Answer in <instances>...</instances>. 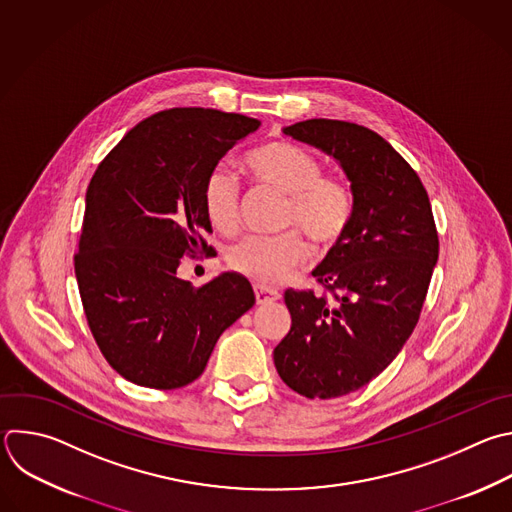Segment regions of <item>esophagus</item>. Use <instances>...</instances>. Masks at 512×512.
Returning a JSON list of instances; mask_svg holds the SVG:
<instances>
[{
	"label": "esophagus",
	"mask_w": 512,
	"mask_h": 512,
	"mask_svg": "<svg viewBox=\"0 0 512 512\" xmlns=\"http://www.w3.org/2000/svg\"><path fill=\"white\" fill-rule=\"evenodd\" d=\"M281 295L277 291H271V289H265V287H255V301L259 305H265V303H271V301H277Z\"/></svg>",
	"instance_id": "esophagus-1"
}]
</instances>
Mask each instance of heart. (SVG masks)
Here are the masks:
<instances>
[{"mask_svg": "<svg viewBox=\"0 0 512 512\" xmlns=\"http://www.w3.org/2000/svg\"><path fill=\"white\" fill-rule=\"evenodd\" d=\"M247 173L261 185L273 187L289 205L283 227H295L307 239L327 249L348 233L354 219V195L346 181L325 177L321 162L291 142H267L243 158ZM203 207L209 223L219 231H233L239 217V181L227 168L217 166L205 181ZM307 247L297 231L277 237H247L231 245L227 261L231 269L253 279L257 285L273 287L305 261Z\"/></svg>", "mask_w": 512, "mask_h": 512, "instance_id": "obj_1", "label": "heart"}]
</instances>
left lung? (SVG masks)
Segmentation results:
<instances>
[{
    "label": "left lung",
    "instance_id": "1",
    "mask_svg": "<svg viewBox=\"0 0 512 512\" xmlns=\"http://www.w3.org/2000/svg\"><path fill=\"white\" fill-rule=\"evenodd\" d=\"M283 132L333 156L354 195L348 233L313 269L335 301L287 289L291 329L273 350L293 392L327 400L366 386L404 348L438 261V233L414 168L374 130L313 118Z\"/></svg>",
    "mask_w": 512,
    "mask_h": 512
}]
</instances>
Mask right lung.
Returning <instances> with one entry per match:
<instances>
[{
  "label": "right lung",
  "instance_id": "right-lung-1",
  "mask_svg": "<svg viewBox=\"0 0 512 512\" xmlns=\"http://www.w3.org/2000/svg\"><path fill=\"white\" fill-rule=\"evenodd\" d=\"M259 126L213 108L162 110L128 130L96 168L74 269L100 352L136 386L195 382L221 333L255 303L241 273L193 287L179 265L207 249L211 170Z\"/></svg>",
  "mask_w": 512,
  "mask_h": 512
}]
</instances>
